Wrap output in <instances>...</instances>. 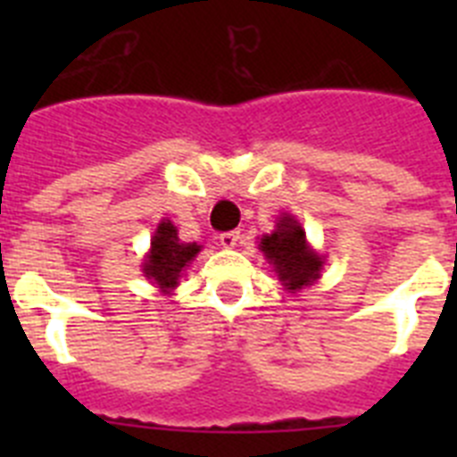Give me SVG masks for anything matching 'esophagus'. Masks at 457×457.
Returning <instances> with one entry per match:
<instances>
[{"instance_id": "1", "label": "esophagus", "mask_w": 457, "mask_h": 457, "mask_svg": "<svg viewBox=\"0 0 457 457\" xmlns=\"http://www.w3.org/2000/svg\"><path fill=\"white\" fill-rule=\"evenodd\" d=\"M237 240H240V231H226V233H220L221 247L233 249V247H236V245H237Z\"/></svg>"}]
</instances>
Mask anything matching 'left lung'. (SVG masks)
<instances>
[{
    "label": "left lung",
    "instance_id": "1",
    "mask_svg": "<svg viewBox=\"0 0 457 457\" xmlns=\"http://www.w3.org/2000/svg\"><path fill=\"white\" fill-rule=\"evenodd\" d=\"M261 249L288 290H300L313 284L322 270L320 256L306 247L304 231L293 217H281L277 231L261 237Z\"/></svg>",
    "mask_w": 457,
    "mask_h": 457
}]
</instances>
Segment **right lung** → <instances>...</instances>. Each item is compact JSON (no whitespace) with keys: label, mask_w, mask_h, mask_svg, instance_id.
Returning <instances> with one entry per match:
<instances>
[{"label":"right lung","mask_w":457,"mask_h":457,"mask_svg":"<svg viewBox=\"0 0 457 457\" xmlns=\"http://www.w3.org/2000/svg\"><path fill=\"white\" fill-rule=\"evenodd\" d=\"M199 253V245H183L179 242V233L171 221H162L157 226L151 242V253L144 263V274L153 278L160 288L169 290L179 284L180 270Z\"/></svg>","instance_id":"1"}]
</instances>
